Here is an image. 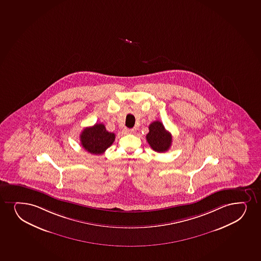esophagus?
I'll use <instances>...</instances> for the list:
<instances>
[{"mask_svg": "<svg viewBox=\"0 0 261 261\" xmlns=\"http://www.w3.org/2000/svg\"><path fill=\"white\" fill-rule=\"evenodd\" d=\"M123 131H124L125 134H133V133H135V130H134V129L126 128V127H125Z\"/></svg>", "mask_w": 261, "mask_h": 261, "instance_id": "1", "label": "esophagus"}]
</instances>
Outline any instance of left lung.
Masks as SVG:
<instances>
[{"label":"left lung","instance_id":"1","mask_svg":"<svg viewBox=\"0 0 261 261\" xmlns=\"http://www.w3.org/2000/svg\"><path fill=\"white\" fill-rule=\"evenodd\" d=\"M149 132L146 136L147 142L153 150L163 153L169 149L172 143V135L166 130L163 123L156 120L151 123Z\"/></svg>","mask_w":261,"mask_h":261}]
</instances>
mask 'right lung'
Instances as JSON below:
<instances>
[{"label": "right lung", "mask_w": 261, "mask_h": 261, "mask_svg": "<svg viewBox=\"0 0 261 261\" xmlns=\"http://www.w3.org/2000/svg\"><path fill=\"white\" fill-rule=\"evenodd\" d=\"M115 135L108 132L104 124L98 123L86 127L80 135V142L87 152L92 154H101L114 143Z\"/></svg>", "instance_id": "1"}]
</instances>
